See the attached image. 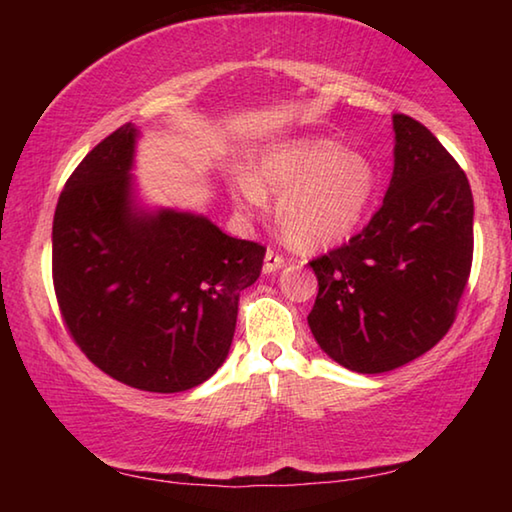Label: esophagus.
Segmentation results:
<instances>
[{
  "instance_id": "1",
  "label": "esophagus",
  "mask_w": 512,
  "mask_h": 512,
  "mask_svg": "<svg viewBox=\"0 0 512 512\" xmlns=\"http://www.w3.org/2000/svg\"><path fill=\"white\" fill-rule=\"evenodd\" d=\"M282 266H284V257L277 255L275 250H266L262 271H264V273H275V271H280Z\"/></svg>"
}]
</instances>
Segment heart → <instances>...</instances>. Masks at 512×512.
<instances>
[{
    "label": "heart",
    "mask_w": 512,
    "mask_h": 512,
    "mask_svg": "<svg viewBox=\"0 0 512 512\" xmlns=\"http://www.w3.org/2000/svg\"><path fill=\"white\" fill-rule=\"evenodd\" d=\"M235 212L244 221L277 198V223L293 248L320 250L352 235L375 194V169L366 155L345 151L329 137H291L266 146L228 178Z\"/></svg>",
    "instance_id": "heart-1"
}]
</instances>
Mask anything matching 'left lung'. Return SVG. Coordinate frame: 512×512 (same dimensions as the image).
I'll list each match as a JSON object with an SVG mask.
<instances>
[{
  "instance_id": "1",
  "label": "left lung",
  "mask_w": 512,
  "mask_h": 512,
  "mask_svg": "<svg viewBox=\"0 0 512 512\" xmlns=\"http://www.w3.org/2000/svg\"><path fill=\"white\" fill-rule=\"evenodd\" d=\"M395 167L384 203L350 244L309 262L307 323L343 368L377 375L449 332L470 277L474 201L465 171L427 126L393 115Z\"/></svg>"
}]
</instances>
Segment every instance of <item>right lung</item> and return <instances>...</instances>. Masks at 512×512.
Returning <instances> with one entry per match:
<instances>
[{
    "instance_id": "add662e5",
    "label": "right lung",
    "mask_w": 512,
    "mask_h": 512,
    "mask_svg": "<svg viewBox=\"0 0 512 512\" xmlns=\"http://www.w3.org/2000/svg\"><path fill=\"white\" fill-rule=\"evenodd\" d=\"M137 137L133 124L117 128L69 176L51 232L54 289L94 366L140 391L180 393L228 357L239 293L266 248L203 214L137 201Z\"/></svg>"
}]
</instances>
